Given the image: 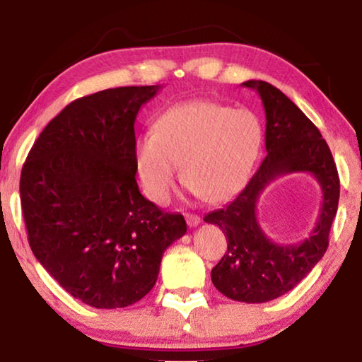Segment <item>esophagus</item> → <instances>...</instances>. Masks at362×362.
<instances>
[{
  "mask_svg": "<svg viewBox=\"0 0 362 362\" xmlns=\"http://www.w3.org/2000/svg\"><path fill=\"white\" fill-rule=\"evenodd\" d=\"M186 222L189 227H196L201 224V217L197 214H186Z\"/></svg>",
  "mask_w": 362,
  "mask_h": 362,
  "instance_id": "obj_1",
  "label": "esophagus"
}]
</instances>
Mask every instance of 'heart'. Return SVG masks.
<instances>
[{
    "label": "heart",
    "instance_id": "heart-1",
    "mask_svg": "<svg viewBox=\"0 0 362 362\" xmlns=\"http://www.w3.org/2000/svg\"><path fill=\"white\" fill-rule=\"evenodd\" d=\"M264 128L249 110L214 102H189L168 110L156 133L136 141V170L143 191L166 202L181 181L209 202L235 196L259 160Z\"/></svg>",
    "mask_w": 362,
    "mask_h": 362
}]
</instances>
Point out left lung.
I'll list each match as a JSON object with an SVG mask.
<instances>
[{"mask_svg":"<svg viewBox=\"0 0 362 362\" xmlns=\"http://www.w3.org/2000/svg\"><path fill=\"white\" fill-rule=\"evenodd\" d=\"M244 87L259 92L265 108L267 156L247 186L224 209L204 217L227 237V252L211 272L222 295L244 303H265L295 288L328 249L329 229L338 211L339 176L328 143L313 122L279 88L264 81ZM310 172L320 182L324 202L314 232L300 245L272 243L256 219L261 191L281 174Z\"/></svg>","mask_w":362,"mask_h":362,"instance_id":"left-lung-1","label":"left lung"}]
</instances>
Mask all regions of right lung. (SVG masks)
Wrapping results in <instances>:
<instances>
[{"mask_svg":"<svg viewBox=\"0 0 362 362\" xmlns=\"http://www.w3.org/2000/svg\"><path fill=\"white\" fill-rule=\"evenodd\" d=\"M160 86L77 98L52 118L21 171L31 250L54 280L93 308H125L156 284L163 254L186 234L136 185L135 120Z\"/></svg>","mask_w":362,"mask_h":362,"instance_id":"add662e5","label":"right lung"}]
</instances>
